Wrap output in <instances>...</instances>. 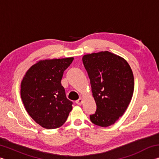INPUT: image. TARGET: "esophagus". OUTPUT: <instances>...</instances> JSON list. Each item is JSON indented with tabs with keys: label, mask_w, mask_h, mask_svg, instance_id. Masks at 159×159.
Returning <instances> with one entry per match:
<instances>
[{
	"label": "esophagus",
	"mask_w": 159,
	"mask_h": 159,
	"mask_svg": "<svg viewBox=\"0 0 159 159\" xmlns=\"http://www.w3.org/2000/svg\"><path fill=\"white\" fill-rule=\"evenodd\" d=\"M83 102V99L82 98H80L76 102V103L77 104H79V105H80V104H82V103Z\"/></svg>",
	"instance_id": "34e87169"
}]
</instances>
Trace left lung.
<instances>
[{
    "instance_id": "obj_1",
    "label": "left lung",
    "mask_w": 159,
    "mask_h": 159,
    "mask_svg": "<svg viewBox=\"0 0 159 159\" xmlns=\"http://www.w3.org/2000/svg\"><path fill=\"white\" fill-rule=\"evenodd\" d=\"M97 110L90 116L94 124L108 127L124 114L134 91V76L124 58L109 51L83 55Z\"/></svg>"
}]
</instances>
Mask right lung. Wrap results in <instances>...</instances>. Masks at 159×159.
<instances>
[{
    "instance_id": "add662e5",
    "label": "right lung",
    "mask_w": 159,
    "mask_h": 159,
    "mask_svg": "<svg viewBox=\"0 0 159 159\" xmlns=\"http://www.w3.org/2000/svg\"><path fill=\"white\" fill-rule=\"evenodd\" d=\"M74 57L40 60L23 77L21 98L26 111L43 128L55 129L62 125L72 109L61 84L64 70Z\"/></svg>"
}]
</instances>
